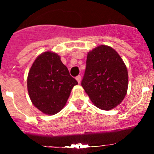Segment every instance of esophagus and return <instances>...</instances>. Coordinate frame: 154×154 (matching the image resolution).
Wrapping results in <instances>:
<instances>
[{
	"label": "esophagus",
	"instance_id": "obj_1",
	"mask_svg": "<svg viewBox=\"0 0 154 154\" xmlns=\"http://www.w3.org/2000/svg\"><path fill=\"white\" fill-rule=\"evenodd\" d=\"M76 80H77V81L78 82V83H80V82H81V76L80 75H78L77 77H76Z\"/></svg>",
	"mask_w": 154,
	"mask_h": 154
}]
</instances>
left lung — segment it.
I'll return each instance as SVG.
<instances>
[{
    "mask_svg": "<svg viewBox=\"0 0 154 154\" xmlns=\"http://www.w3.org/2000/svg\"><path fill=\"white\" fill-rule=\"evenodd\" d=\"M81 85L97 108L111 110L119 106L127 94L128 71L117 51L103 45L90 51Z\"/></svg>",
    "mask_w": 154,
    "mask_h": 154,
    "instance_id": "obj_1",
    "label": "left lung"
}]
</instances>
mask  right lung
I'll use <instances>...</instances> for the list:
<instances>
[{
	"label": "right lung",
	"instance_id": "obj_1",
	"mask_svg": "<svg viewBox=\"0 0 154 154\" xmlns=\"http://www.w3.org/2000/svg\"><path fill=\"white\" fill-rule=\"evenodd\" d=\"M60 59L57 53H42L33 62L27 76L31 102L39 111L50 116L64 108L73 87L78 84Z\"/></svg>",
	"mask_w": 154,
	"mask_h": 154
}]
</instances>
